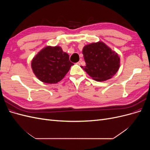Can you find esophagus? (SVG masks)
I'll return each mask as SVG.
<instances>
[{
	"mask_svg": "<svg viewBox=\"0 0 150 150\" xmlns=\"http://www.w3.org/2000/svg\"><path fill=\"white\" fill-rule=\"evenodd\" d=\"M82 59H80V61L78 62H77V64H78V65H81V62H82Z\"/></svg>",
	"mask_w": 150,
	"mask_h": 150,
	"instance_id": "34e87169",
	"label": "esophagus"
}]
</instances>
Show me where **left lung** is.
<instances>
[{
    "label": "left lung",
    "mask_w": 150,
    "mask_h": 150,
    "mask_svg": "<svg viewBox=\"0 0 150 150\" xmlns=\"http://www.w3.org/2000/svg\"><path fill=\"white\" fill-rule=\"evenodd\" d=\"M83 54L86 66L81 67L96 81L111 79L120 68L118 54L103 42L86 45L83 49Z\"/></svg>",
    "instance_id": "left-lung-1"
}]
</instances>
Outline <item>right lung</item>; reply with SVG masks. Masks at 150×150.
Listing matches in <instances>:
<instances>
[{"label":"right lung","mask_w":150,"mask_h":150,"mask_svg":"<svg viewBox=\"0 0 150 150\" xmlns=\"http://www.w3.org/2000/svg\"><path fill=\"white\" fill-rule=\"evenodd\" d=\"M69 56L59 46H47L36 54L31 62L35 76L43 83L56 84L62 80L71 66Z\"/></svg>","instance_id":"add662e5"}]
</instances>
